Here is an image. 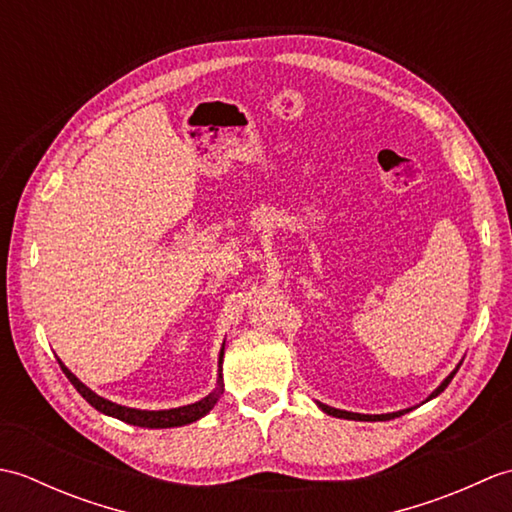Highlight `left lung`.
<instances>
[{"label": "left lung", "instance_id": "obj_1", "mask_svg": "<svg viewBox=\"0 0 512 512\" xmlns=\"http://www.w3.org/2000/svg\"><path fill=\"white\" fill-rule=\"evenodd\" d=\"M460 369V365L453 369V372L442 380V385L433 391V394L427 398V400H431V398H436L438 394H442L444 389L449 387V383L453 380V376H455V372H458ZM319 407L328 413V416H334V418H345V420H369V422H376V420H391V418H398V416H402V413H407L409 409H405V411H396V413H380V416H365V413H352V411H341V409H334V407H328V405H321L319 402Z\"/></svg>", "mask_w": 512, "mask_h": 512}]
</instances>
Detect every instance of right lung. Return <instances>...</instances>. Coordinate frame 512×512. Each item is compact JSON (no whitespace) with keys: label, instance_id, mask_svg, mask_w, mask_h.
Instances as JSON below:
<instances>
[{"label":"right lung","instance_id":"add662e5","mask_svg":"<svg viewBox=\"0 0 512 512\" xmlns=\"http://www.w3.org/2000/svg\"><path fill=\"white\" fill-rule=\"evenodd\" d=\"M222 358H224V347L220 352V372H222ZM59 361V358H57ZM63 374L68 376L70 383L74 385V389L79 391V394L90 402V405L94 409H99L101 413H105V416H112V418H118L123 422H129V424H136V427H147V429H167V427H182V424H189V422H195L200 420L202 416H206L213 407L215 402L220 400L222 391H224V385H222V374L217 376V387L215 391H211L209 396L193 402V405H187V407H178V409H162V411H145V409H132V407H121L116 405V402L112 400H105L101 398L99 394H94L92 389L85 387L79 378H76L68 367H65L61 361H59Z\"/></svg>","mask_w":512,"mask_h":512}]
</instances>
